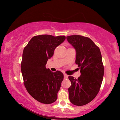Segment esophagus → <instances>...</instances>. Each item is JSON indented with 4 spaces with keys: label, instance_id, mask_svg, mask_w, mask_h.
Wrapping results in <instances>:
<instances>
[{
    "label": "esophagus",
    "instance_id": "1",
    "mask_svg": "<svg viewBox=\"0 0 120 120\" xmlns=\"http://www.w3.org/2000/svg\"><path fill=\"white\" fill-rule=\"evenodd\" d=\"M64 79H67V78H68V75L66 74H64Z\"/></svg>",
    "mask_w": 120,
    "mask_h": 120
}]
</instances>
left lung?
<instances>
[{"mask_svg":"<svg viewBox=\"0 0 120 120\" xmlns=\"http://www.w3.org/2000/svg\"><path fill=\"white\" fill-rule=\"evenodd\" d=\"M67 39L75 49V63L81 69L78 79L68 77L71 82L68 89L69 100L74 105H86L96 97L102 83L104 66L101 52L88 37L70 35L67 37Z\"/></svg>","mask_w":120,"mask_h":120,"instance_id":"obj_1","label":"left lung"}]
</instances>
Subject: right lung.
<instances>
[{
    "label": "right lung",
    "mask_w": 120,
    "mask_h": 120,
    "mask_svg": "<svg viewBox=\"0 0 120 120\" xmlns=\"http://www.w3.org/2000/svg\"><path fill=\"white\" fill-rule=\"evenodd\" d=\"M65 39L64 35H37L23 51L21 69L24 85L30 95L40 103L51 104L57 98L64 75L59 71L52 72L46 65L55 49Z\"/></svg>",
    "instance_id": "add662e5"
}]
</instances>
